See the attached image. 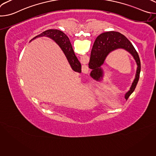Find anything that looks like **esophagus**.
Returning <instances> with one entry per match:
<instances>
[{"instance_id":"esophagus-1","label":"esophagus","mask_w":156,"mask_h":156,"mask_svg":"<svg viewBox=\"0 0 156 156\" xmlns=\"http://www.w3.org/2000/svg\"><path fill=\"white\" fill-rule=\"evenodd\" d=\"M82 72L85 74H87L89 72V68L87 66H84V67L82 69Z\"/></svg>"}]
</instances>
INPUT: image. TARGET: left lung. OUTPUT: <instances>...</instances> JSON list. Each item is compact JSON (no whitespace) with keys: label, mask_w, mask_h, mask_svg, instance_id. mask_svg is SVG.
I'll return each instance as SVG.
<instances>
[{"label":"left lung","mask_w":156,"mask_h":156,"mask_svg":"<svg viewBox=\"0 0 156 156\" xmlns=\"http://www.w3.org/2000/svg\"><path fill=\"white\" fill-rule=\"evenodd\" d=\"M118 49H125L131 54L138 65L135 79L132 83L130 90L125 96V98L127 100L134 91L138 82L141 72V62L138 54L134 46L124 35L119 32L108 31L98 36L93 44L88 65L89 68L92 69L90 73L91 76L96 80L100 81L103 73L101 66L103 65L109 53Z\"/></svg>","instance_id":"8db88e82"}]
</instances>
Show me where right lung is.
<instances>
[{
    "mask_svg": "<svg viewBox=\"0 0 156 156\" xmlns=\"http://www.w3.org/2000/svg\"><path fill=\"white\" fill-rule=\"evenodd\" d=\"M42 36H47L53 39L64 52L72 69L76 72H81V65L76 57L69 38L64 33L58 30H48L34 37L32 40Z\"/></svg>",
    "mask_w": 156,
    "mask_h": 156,
    "instance_id": "add662e5",
    "label": "right lung"
}]
</instances>
